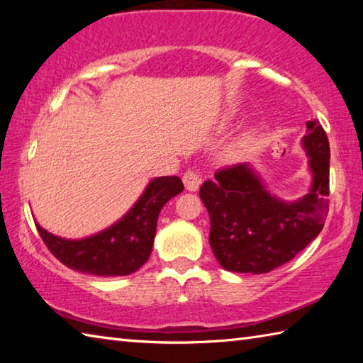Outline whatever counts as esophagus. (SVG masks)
Segmentation results:
<instances>
[{"label": "esophagus", "instance_id": "34e87169", "mask_svg": "<svg viewBox=\"0 0 363 363\" xmlns=\"http://www.w3.org/2000/svg\"><path fill=\"white\" fill-rule=\"evenodd\" d=\"M182 181H184V186H186L189 192H195V190H199L200 184H201L200 176L195 169L186 171V173H184V176H182Z\"/></svg>", "mask_w": 363, "mask_h": 363}]
</instances>
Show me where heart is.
<instances>
[{
	"label": "heart",
	"instance_id": "1",
	"mask_svg": "<svg viewBox=\"0 0 363 363\" xmlns=\"http://www.w3.org/2000/svg\"><path fill=\"white\" fill-rule=\"evenodd\" d=\"M245 149H247V138H237L220 147V157L225 162H235L243 155Z\"/></svg>",
	"mask_w": 363,
	"mask_h": 363
}]
</instances>
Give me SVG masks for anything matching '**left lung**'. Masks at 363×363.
I'll use <instances>...</instances> for the list:
<instances>
[{
    "mask_svg": "<svg viewBox=\"0 0 363 363\" xmlns=\"http://www.w3.org/2000/svg\"><path fill=\"white\" fill-rule=\"evenodd\" d=\"M301 139L309 158L311 189L285 201L270 194L248 163L218 171L200 187L210 214V245L218 262L238 274H266L291 261L323 229L330 195V145L315 118Z\"/></svg>",
    "mask_w": 363,
    "mask_h": 363,
    "instance_id": "left-lung-1",
    "label": "left lung"
}]
</instances>
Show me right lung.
Listing matches in <instances>:
<instances>
[{
	"instance_id": "add662e5",
	"label": "right lung",
	"mask_w": 363,
	"mask_h": 363,
	"mask_svg": "<svg viewBox=\"0 0 363 363\" xmlns=\"http://www.w3.org/2000/svg\"><path fill=\"white\" fill-rule=\"evenodd\" d=\"M182 190L184 184L177 176L155 177L125 216L102 232L79 240L57 237L36 220L35 224L49 251L67 267L99 277H121L136 272L149 259L158 214Z\"/></svg>"
}]
</instances>
